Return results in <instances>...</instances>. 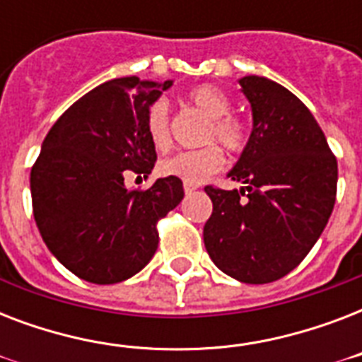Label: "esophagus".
Masks as SVG:
<instances>
[{"label": "esophagus", "instance_id": "obj_1", "mask_svg": "<svg viewBox=\"0 0 362 362\" xmlns=\"http://www.w3.org/2000/svg\"><path fill=\"white\" fill-rule=\"evenodd\" d=\"M195 189H197V184H189V182H184V192L193 193Z\"/></svg>", "mask_w": 362, "mask_h": 362}]
</instances>
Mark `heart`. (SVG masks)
I'll return each mask as SVG.
<instances>
[{"label":"heart","mask_w":362,"mask_h":362,"mask_svg":"<svg viewBox=\"0 0 362 362\" xmlns=\"http://www.w3.org/2000/svg\"><path fill=\"white\" fill-rule=\"evenodd\" d=\"M187 101L195 105L204 116H209L203 141L210 144L197 150L176 152L165 158L159 163V173L163 176H175L189 184H201L209 176L216 175L226 163V156L216 142H220L227 152L240 153L247 146L250 129L242 118L231 115V99L220 88L212 84L193 88L187 92ZM144 131L158 152L169 150L170 122L169 105L165 99H156L146 109Z\"/></svg>","instance_id":"heart-1"}]
</instances>
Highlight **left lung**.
<instances>
[{
  "instance_id": "obj_1",
  "label": "left lung",
  "mask_w": 362,
  "mask_h": 362,
  "mask_svg": "<svg viewBox=\"0 0 362 362\" xmlns=\"http://www.w3.org/2000/svg\"><path fill=\"white\" fill-rule=\"evenodd\" d=\"M253 129L231 180L240 189L206 186L212 216L204 246L221 272L244 284L289 274L331 218L338 163L308 107L264 76L240 78Z\"/></svg>"
}]
</instances>
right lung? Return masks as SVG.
Returning <instances> with one entry per match:
<instances>
[{
    "mask_svg": "<svg viewBox=\"0 0 362 362\" xmlns=\"http://www.w3.org/2000/svg\"><path fill=\"white\" fill-rule=\"evenodd\" d=\"M139 76L93 88L52 125L31 167L33 218L42 240L82 280L118 284L158 250V221L184 199L180 178L127 189L124 176L146 178L156 148L144 131L146 109L170 88Z\"/></svg>",
    "mask_w": 362,
    "mask_h": 362,
    "instance_id": "obj_1",
    "label": "right lung"
}]
</instances>
